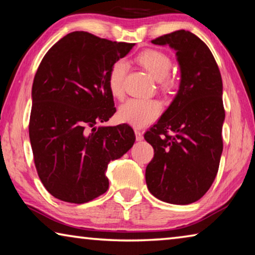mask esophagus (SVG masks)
<instances>
[{"label":"esophagus","instance_id":"obj_1","mask_svg":"<svg viewBox=\"0 0 255 255\" xmlns=\"http://www.w3.org/2000/svg\"><path fill=\"white\" fill-rule=\"evenodd\" d=\"M135 135H136V139L138 141L143 140L144 139V136H143V132H141L139 129H135Z\"/></svg>","mask_w":255,"mask_h":255}]
</instances>
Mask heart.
Returning <instances> with one entry per match:
<instances>
[{
  "label": "heart",
  "mask_w": 255,
  "mask_h": 255,
  "mask_svg": "<svg viewBox=\"0 0 255 255\" xmlns=\"http://www.w3.org/2000/svg\"><path fill=\"white\" fill-rule=\"evenodd\" d=\"M136 62L147 71L155 81L159 82L162 89L167 90L172 81L167 74L172 63L169 56L156 49H146L137 55ZM127 63L119 59L112 64L108 73V88L112 97L122 98L124 96V81L127 73ZM161 103L150 99H129L118 110L120 122L141 128L153 123L161 114Z\"/></svg>",
  "instance_id": "b5f03b06"
}]
</instances>
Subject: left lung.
<instances>
[{
  "label": "left lung",
  "mask_w": 255,
  "mask_h": 255,
  "mask_svg": "<svg viewBox=\"0 0 255 255\" xmlns=\"http://www.w3.org/2000/svg\"><path fill=\"white\" fill-rule=\"evenodd\" d=\"M152 42L176 51L181 81L173 101L144 135L154 148L146 184L164 202L192 204L213 184L223 152L221 72L210 49L192 32L178 30Z\"/></svg>",
  "instance_id": "8db88e82"
}]
</instances>
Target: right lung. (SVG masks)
I'll return each mask as SVG.
<instances>
[{"instance_id": "add662e5", "label": "right lung", "mask_w": 255, "mask_h": 255, "mask_svg": "<svg viewBox=\"0 0 255 255\" xmlns=\"http://www.w3.org/2000/svg\"><path fill=\"white\" fill-rule=\"evenodd\" d=\"M133 46L74 31L56 42L38 67L29 137L38 175L59 200L84 204L103 195L108 164L135 143L126 124L97 127L116 112L108 73Z\"/></svg>"}]
</instances>
